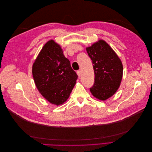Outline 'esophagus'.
<instances>
[{"label":"esophagus","mask_w":152,"mask_h":152,"mask_svg":"<svg viewBox=\"0 0 152 152\" xmlns=\"http://www.w3.org/2000/svg\"><path fill=\"white\" fill-rule=\"evenodd\" d=\"M77 75L79 77H80L81 75V72L80 71H77Z\"/></svg>","instance_id":"esophagus-1"}]
</instances>
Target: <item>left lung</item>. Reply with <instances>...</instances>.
<instances>
[{
    "label": "left lung",
    "instance_id": "8db88e82",
    "mask_svg": "<svg viewBox=\"0 0 152 152\" xmlns=\"http://www.w3.org/2000/svg\"><path fill=\"white\" fill-rule=\"evenodd\" d=\"M93 61L94 84L90 88L93 96L105 101L115 94L123 75L122 63L118 55L104 40L100 39L86 48Z\"/></svg>",
    "mask_w": 152,
    "mask_h": 152
}]
</instances>
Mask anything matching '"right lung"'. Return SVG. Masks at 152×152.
<instances>
[{"mask_svg":"<svg viewBox=\"0 0 152 152\" xmlns=\"http://www.w3.org/2000/svg\"><path fill=\"white\" fill-rule=\"evenodd\" d=\"M32 75L39 93L56 106L66 102L78 77L60 45L52 39L44 44L34 61Z\"/></svg>","mask_w":152,"mask_h":152,"instance_id":"add662e5","label":"right lung"}]
</instances>
